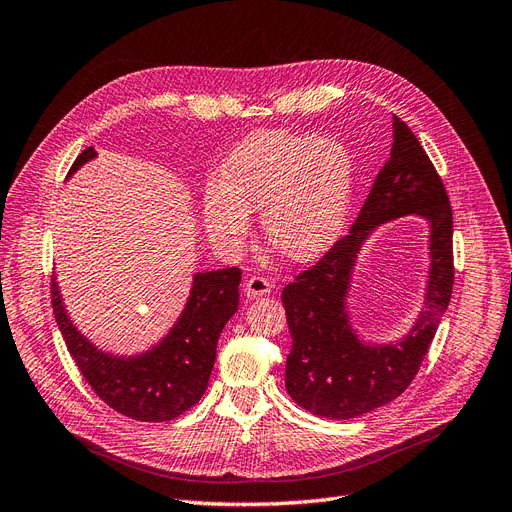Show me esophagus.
Wrapping results in <instances>:
<instances>
[{"label": "esophagus", "instance_id": "obj_1", "mask_svg": "<svg viewBox=\"0 0 512 512\" xmlns=\"http://www.w3.org/2000/svg\"><path fill=\"white\" fill-rule=\"evenodd\" d=\"M272 289V282L263 276H251L244 282V293L249 297H263L268 295Z\"/></svg>", "mask_w": 512, "mask_h": 512}]
</instances>
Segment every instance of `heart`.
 Returning <instances> with one entry per match:
<instances>
[{"mask_svg": "<svg viewBox=\"0 0 512 512\" xmlns=\"http://www.w3.org/2000/svg\"><path fill=\"white\" fill-rule=\"evenodd\" d=\"M354 194V158L346 143L310 132L257 130L204 189L208 236L238 251L249 236V211H261V230L282 257L304 263L329 251L342 232Z\"/></svg>", "mask_w": 512, "mask_h": 512, "instance_id": "obj_1", "label": "heart"}]
</instances>
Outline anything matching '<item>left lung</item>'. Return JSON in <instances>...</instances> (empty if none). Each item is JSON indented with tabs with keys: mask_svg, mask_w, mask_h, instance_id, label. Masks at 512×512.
<instances>
[{
	"mask_svg": "<svg viewBox=\"0 0 512 512\" xmlns=\"http://www.w3.org/2000/svg\"><path fill=\"white\" fill-rule=\"evenodd\" d=\"M420 214L431 223V274L425 308L396 345L365 347L345 314L349 272L373 226ZM453 289V215L445 185L409 126L392 116L390 160L352 223L316 261L282 289L293 337L285 386L291 399L320 418L350 420L382 407L418 375Z\"/></svg>",
	"mask_w": 512,
	"mask_h": 512,
	"instance_id": "8db88e82",
	"label": "left lung"
}]
</instances>
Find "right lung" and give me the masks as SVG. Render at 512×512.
Returning <instances> with one entry per match:
<instances>
[{
	"label": "right lung",
	"instance_id": "obj_1",
	"mask_svg": "<svg viewBox=\"0 0 512 512\" xmlns=\"http://www.w3.org/2000/svg\"><path fill=\"white\" fill-rule=\"evenodd\" d=\"M94 156V147L84 149L69 175ZM240 278L238 268L196 274L192 295L173 331L154 350L132 358L97 350L73 327L61 304L56 278H52L50 295L67 350L94 394L126 418L168 422L202 399L215 365L217 339L238 310Z\"/></svg>",
	"mask_w": 512,
	"mask_h": 512
}]
</instances>
